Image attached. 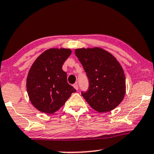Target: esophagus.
I'll return each mask as SVG.
<instances>
[{
    "label": "esophagus",
    "mask_w": 154,
    "mask_h": 154,
    "mask_svg": "<svg viewBox=\"0 0 154 154\" xmlns=\"http://www.w3.org/2000/svg\"><path fill=\"white\" fill-rule=\"evenodd\" d=\"M73 87H74V88L76 89V90H77V89H78V85H77V83L75 84V85H73Z\"/></svg>",
    "instance_id": "1"
}]
</instances>
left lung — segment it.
Wrapping results in <instances>:
<instances>
[{
  "label": "left lung",
  "instance_id": "8db88e82",
  "mask_svg": "<svg viewBox=\"0 0 154 154\" xmlns=\"http://www.w3.org/2000/svg\"><path fill=\"white\" fill-rule=\"evenodd\" d=\"M75 54L89 79V89L82 96L98 112L115 109L126 93L125 75L117 60L97 47L76 49Z\"/></svg>",
  "mask_w": 154,
  "mask_h": 154
}]
</instances>
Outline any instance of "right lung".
Here are the masks:
<instances>
[{
    "mask_svg": "<svg viewBox=\"0 0 154 154\" xmlns=\"http://www.w3.org/2000/svg\"><path fill=\"white\" fill-rule=\"evenodd\" d=\"M71 53L70 49L50 48L31 66L26 81L27 91L32 104L40 112L53 114L76 91L67 83V73L62 69Z\"/></svg>",
    "mask_w": 154,
    "mask_h": 154,
    "instance_id": "right-lung-1",
    "label": "right lung"
}]
</instances>
